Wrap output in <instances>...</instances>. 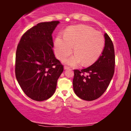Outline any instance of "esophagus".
Here are the masks:
<instances>
[{
    "instance_id": "34e87169",
    "label": "esophagus",
    "mask_w": 131,
    "mask_h": 131,
    "mask_svg": "<svg viewBox=\"0 0 131 131\" xmlns=\"http://www.w3.org/2000/svg\"><path fill=\"white\" fill-rule=\"evenodd\" d=\"M70 68V67L69 66H64V69H69Z\"/></svg>"
}]
</instances>
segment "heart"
<instances>
[{
    "label": "heart",
    "instance_id": "b5f03b06",
    "mask_svg": "<svg viewBox=\"0 0 131 131\" xmlns=\"http://www.w3.org/2000/svg\"><path fill=\"white\" fill-rule=\"evenodd\" d=\"M105 46V39L100 32L87 26L79 25L66 30L64 36L59 35L55 39V53L59 59L76 53L63 59V62L76 65L82 62L83 65L94 63L100 56Z\"/></svg>",
    "mask_w": 131,
    "mask_h": 131
}]
</instances>
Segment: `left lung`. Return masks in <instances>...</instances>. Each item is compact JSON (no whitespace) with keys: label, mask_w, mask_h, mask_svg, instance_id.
I'll use <instances>...</instances> for the list:
<instances>
[{"label":"left lung","mask_w":131,"mask_h":131,"mask_svg":"<svg viewBox=\"0 0 131 131\" xmlns=\"http://www.w3.org/2000/svg\"><path fill=\"white\" fill-rule=\"evenodd\" d=\"M105 48L99 59L91 66L74 69L73 86L80 98L91 101L99 98L107 89L114 73L115 54L113 43L105 34Z\"/></svg>","instance_id":"8db88e82"}]
</instances>
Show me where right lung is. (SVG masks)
<instances>
[{"instance_id":"1","label":"right lung","mask_w":131,"mask_h":131,"mask_svg":"<svg viewBox=\"0 0 131 131\" xmlns=\"http://www.w3.org/2000/svg\"><path fill=\"white\" fill-rule=\"evenodd\" d=\"M58 21L37 24L24 34L17 46L15 73L24 92L36 101L54 94L63 66L54 54L52 34Z\"/></svg>"}]
</instances>
